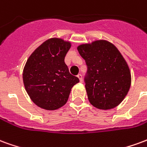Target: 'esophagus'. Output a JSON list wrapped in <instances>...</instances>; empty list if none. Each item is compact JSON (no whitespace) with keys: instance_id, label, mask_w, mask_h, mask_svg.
<instances>
[{"instance_id":"esophagus-1","label":"esophagus","mask_w":147,"mask_h":147,"mask_svg":"<svg viewBox=\"0 0 147 147\" xmlns=\"http://www.w3.org/2000/svg\"><path fill=\"white\" fill-rule=\"evenodd\" d=\"M77 77L79 78V80H80V81H82V75H81V74H79V75L77 76Z\"/></svg>"}]
</instances>
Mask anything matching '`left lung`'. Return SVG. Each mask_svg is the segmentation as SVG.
I'll return each instance as SVG.
<instances>
[{"label": "left lung", "instance_id": "1", "mask_svg": "<svg viewBox=\"0 0 147 147\" xmlns=\"http://www.w3.org/2000/svg\"><path fill=\"white\" fill-rule=\"evenodd\" d=\"M87 71L85 87L90 104L110 109L122 102L131 86V72L126 61L114 45L105 40L78 46Z\"/></svg>", "mask_w": 147, "mask_h": 147}]
</instances>
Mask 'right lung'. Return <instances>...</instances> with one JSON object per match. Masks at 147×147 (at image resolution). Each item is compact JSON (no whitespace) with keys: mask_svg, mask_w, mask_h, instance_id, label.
<instances>
[{"mask_svg":"<svg viewBox=\"0 0 147 147\" xmlns=\"http://www.w3.org/2000/svg\"><path fill=\"white\" fill-rule=\"evenodd\" d=\"M70 48L69 42L53 38L43 42L27 59L23 72L24 86L40 108L55 110L62 107L72 86L80 82L64 63Z\"/></svg>","mask_w":147,"mask_h":147,"instance_id":"obj_1","label":"right lung"}]
</instances>
